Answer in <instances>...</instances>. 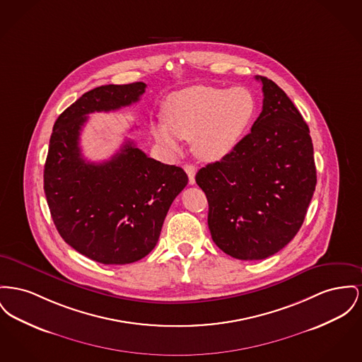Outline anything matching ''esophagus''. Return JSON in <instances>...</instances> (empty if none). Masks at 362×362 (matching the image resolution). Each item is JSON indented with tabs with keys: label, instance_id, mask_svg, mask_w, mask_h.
I'll use <instances>...</instances> for the list:
<instances>
[{
	"label": "esophagus",
	"instance_id": "34e87169",
	"mask_svg": "<svg viewBox=\"0 0 362 362\" xmlns=\"http://www.w3.org/2000/svg\"><path fill=\"white\" fill-rule=\"evenodd\" d=\"M185 170H186V173L189 176V183L194 185L195 183V172H197V168L192 164H186L185 165Z\"/></svg>",
	"mask_w": 362,
	"mask_h": 362
}]
</instances>
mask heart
Masks as SVG:
<instances>
[{
	"mask_svg": "<svg viewBox=\"0 0 362 362\" xmlns=\"http://www.w3.org/2000/svg\"><path fill=\"white\" fill-rule=\"evenodd\" d=\"M253 93L246 87L189 86L164 103V123L153 124L158 144L179 150V139L192 142L197 157L217 161L239 145L255 116Z\"/></svg>",
	"mask_w": 362,
	"mask_h": 362,
	"instance_id": "1",
	"label": "heart"
}]
</instances>
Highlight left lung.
I'll list each match as a JSON object with an SVG mask.
<instances>
[{"label":"left lung","instance_id":"8db88e82","mask_svg":"<svg viewBox=\"0 0 362 362\" xmlns=\"http://www.w3.org/2000/svg\"><path fill=\"white\" fill-rule=\"evenodd\" d=\"M262 110L228 156L195 175L209 204L213 242L238 259H264L297 235L316 189L309 127L287 94L265 76Z\"/></svg>","mask_w":362,"mask_h":362}]
</instances>
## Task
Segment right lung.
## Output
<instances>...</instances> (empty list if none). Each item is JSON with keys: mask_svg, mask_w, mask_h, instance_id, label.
Segmentation results:
<instances>
[{"mask_svg": "<svg viewBox=\"0 0 362 362\" xmlns=\"http://www.w3.org/2000/svg\"><path fill=\"white\" fill-rule=\"evenodd\" d=\"M146 85H107L85 93L53 126L43 189L54 226L81 255L105 265L135 262L157 245L170 204L189 177L127 141L110 160L83 158L79 136L87 115L139 101Z\"/></svg>", "mask_w": 362, "mask_h": 362, "instance_id": "add662e5", "label": "right lung"}]
</instances>
